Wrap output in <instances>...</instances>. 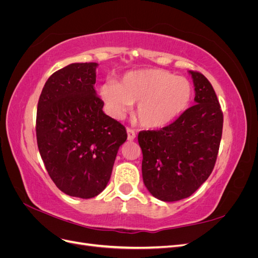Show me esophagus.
I'll return each mask as SVG.
<instances>
[{
	"label": "esophagus",
	"mask_w": 258,
	"mask_h": 258,
	"mask_svg": "<svg viewBox=\"0 0 258 258\" xmlns=\"http://www.w3.org/2000/svg\"><path fill=\"white\" fill-rule=\"evenodd\" d=\"M127 135H128V140H129V141H134V140L136 139V132H135V130L128 128L127 129Z\"/></svg>",
	"instance_id": "esophagus-1"
}]
</instances>
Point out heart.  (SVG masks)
<instances>
[{
    "instance_id": "heart-1",
    "label": "heart",
    "mask_w": 258,
    "mask_h": 258,
    "mask_svg": "<svg viewBox=\"0 0 258 258\" xmlns=\"http://www.w3.org/2000/svg\"><path fill=\"white\" fill-rule=\"evenodd\" d=\"M99 92L115 118H122L132 103L138 102V119L150 129H159L175 120L192 98L188 80L158 69L129 72L119 83L105 82Z\"/></svg>"
}]
</instances>
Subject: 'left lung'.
<instances>
[{
	"label": "left lung",
	"instance_id": "obj_1",
	"mask_svg": "<svg viewBox=\"0 0 258 258\" xmlns=\"http://www.w3.org/2000/svg\"><path fill=\"white\" fill-rule=\"evenodd\" d=\"M195 104L167 127L141 131L142 176L147 190L161 201L189 197L212 173L223 131V113L205 75L189 71Z\"/></svg>",
	"mask_w": 258,
	"mask_h": 258
}]
</instances>
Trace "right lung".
I'll use <instances>...</instances> for the list:
<instances>
[{
    "mask_svg": "<svg viewBox=\"0 0 258 258\" xmlns=\"http://www.w3.org/2000/svg\"><path fill=\"white\" fill-rule=\"evenodd\" d=\"M97 67L71 63L54 72L37 104L36 139L46 170L61 191L83 199L103 191L127 140L122 124L102 110Z\"/></svg>",
    "mask_w": 258,
    "mask_h": 258,
    "instance_id": "obj_1",
    "label": "right lung"
}]
</instances>
